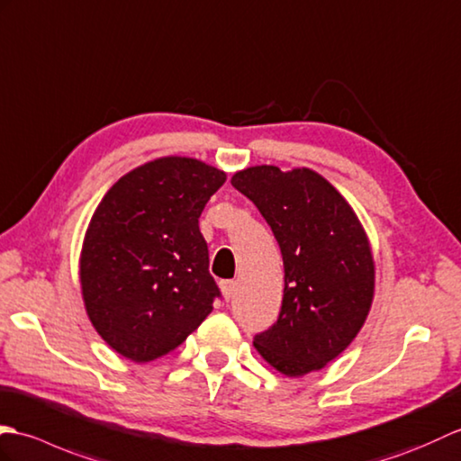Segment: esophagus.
Here are the masks:
<instances>
[{
	"label": "esophagus",
	"instance_id": "1",
	"mask_svg": "<svg viewBox=\"0 0 461 461\" xmlns=\"http://www.w3.org/2000/svg\"><path fill=\"white\" fill-rule=\"evenodd\" d=\"M221 292L224 295V300H230L234 292H237V282L234 280H222L221 282Z\"/></svg>",
	"mask_w": 461,
	"mask_h": 461
}]
</instances>
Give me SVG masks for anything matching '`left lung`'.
<instances>
[{
	"mask_svg": "<svg viewBox=\"0 0 461 461\" xmlns=\"http://www.w3.org/2000/svg\"><path fill=\"white\" fill-rule=\"evenodd\" d=\"M230 183L257 204L284 260L278 321L254 337V347L285 376L320 371L349 347L371 310L375 260L363 224L308 167L254 166Z\"/></svg>",
	"mask_w": 461,
	"mask_h": 461,
	"instance_id": "obj_1",
	"label": "left lung"
}]
</instances>
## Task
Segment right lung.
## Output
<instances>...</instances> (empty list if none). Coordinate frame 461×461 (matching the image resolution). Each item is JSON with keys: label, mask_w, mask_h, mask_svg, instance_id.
I'll return each instance as SVG.
<instances>
[{"label": "right lung", "mask_w": 461, "mask_h": 461, "mask_svg": "<svg viewBox=\"0 0 461 461\" xmlns=\"http://www.w3.org/2000/svg\"><path fill=\"white\" fill-rule=\"evenodd\" d=\"M224 181L204 161L159 158L120 177L92 214L80 250L85 308L126 359L167 355L212 312L221 292L199 217Z\"/></svg>", "instance_id": "obj_1"}]
</instances>
